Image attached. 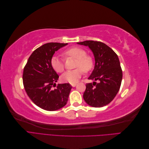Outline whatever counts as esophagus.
Returning a JSON list of instances; mask_svg holds the SVG:
<instances>
[{
    "label": "esophagus",
    "mask_w": 149,
    "mask_h": 149,
    "mask_svg": "<svg viewBox=\"0 0 149 149\" xmlns=\"http://www.w3.org/2000/svg\"><path fill=\"white\" fill-rule=\"evenodd\" d=\"M71 86H72V87H75L76 86V83H74V84H71Z\"/></svg>",
    "instance_id": "esophagus-1"
}]
</instances>
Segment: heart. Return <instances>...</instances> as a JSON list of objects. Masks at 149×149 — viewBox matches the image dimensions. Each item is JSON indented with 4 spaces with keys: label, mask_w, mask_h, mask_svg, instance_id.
I'll return each instance as SVG.
<instances>
[{
    "label": "heart",
    "mask_w": 149,
    "mask_h": 149,
    "mask_svg": "<svg viewBox=\"0 0 149 149\" xmlns=\"http://www.w3.org/2000/svg\"><path fill=\"white\" fill-rule=\"evenodd\" d=\"M65 58L71 57L76 59L75 67L78 68L74 70L67 71L61 76L63 82L74 84L78 81L83 74L91 71L94 67V60L91 56L86 55V52L79 47H72L66 49L63 53ZM53 69L57 73H62L65 69L64 60L58 56H53L50 61Z\"/></svg>",
    "instance_id": "1"
}]
</instances>
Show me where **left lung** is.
Instances as JSON below:
<instances>
[{
  "label": "left lung",
  "instance_id": "8db88e82",
  "mask_svg": "<svg viewBox=\"0 0 149 149\" xmlns=\"http://www.w3.org/2000/svg\"><path fill=\"white\" fill-rule=\"evenodd\" d=\"M88 47L93 53L95 65L89 79L99 81L87 83L83 98L88 105L101 107L110 103L118 94L123 71L117 54L105 43L87 40L77 43Z\"/></svg>",
  "mask_w": 149,
  "mask_h": 149
}]
</instances>
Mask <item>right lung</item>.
Returning <instances> with one entry per match:
<instances>
[{
	"label": "right lung",
	"mask_w": 149,
	"mask_h": 149,
	"mask_svg": "<svg viewBox=\"0 0 149 149\" xmlns=\"http://www.w3.org/2000/svg\"><path fill=\"white\" fill-rule=\"evenodd\" d=\"M68 43H48L31 53L24 67L23 83L32 102L46 111H56L65 106L72 88L69 83L58 84L52 89L59 76L53 69L50 61L54 53Z\"/></svg>",
	"instance_id": "right-lung-1"
}]
</instances>
